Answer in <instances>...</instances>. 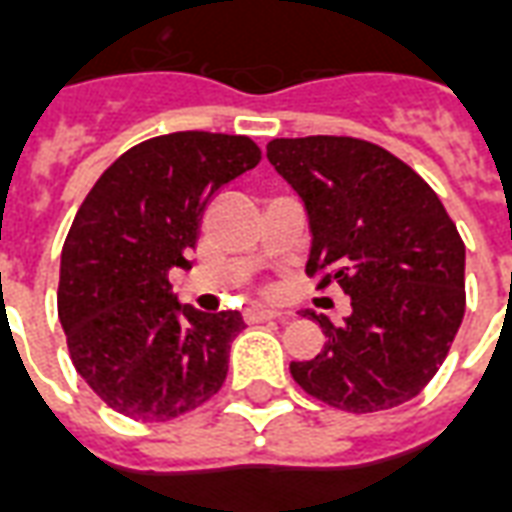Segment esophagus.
<instances>
[{
  "instance_id": "obj_1",
  "label": "esophagus",
  "mask_w": 512,
  "mask_h": 512,
  "mask_svg": "<svg viewBox=\"0 0 512 512\" xmlns=\"http://www.w3.org/2000/svg\"><path fill=\"white\" fill-rule=\"evenodd\" d=\"M280 318L278 310H267V307H251L248 313H245V321L248 324H264V321H275Z\"/></svg>"
}]
</instances>
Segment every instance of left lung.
I'll list each match as a JSON object with an SVG mask.
<instances>
[{"instance_id": "8db88e82", "label": "left lung", "mask_w": 512, "mask_h": 512, "mask_svg": "<svg viewBox=\"0 0 512 512\" xmlns=\"http://www.w3.org/2000/svg\"><path fill=\"white\" fill-rule=\"evenodd\" d=\"M267 159L310 215L307 275L351 297L343 326L313 315L324 351L291 361L302 391L345 413L418 397L459 332L464 242L443 202L394 153L356 137L272 140Z\"/></svg>"}]
</instances>
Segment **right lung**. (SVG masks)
Returning a JSON list of instances; mask_svg holds the SVG:
<instances>
[{"instance_id":"right-lung-1","label":"right lung","mask_w":512,"mask_h":512,"mask_svg":"<svg viewBox=\"0 0 512 512\" xmlns=\"http://www.w3.org/2000/svg\"><path fill=\"white\" fill-rule=\"evenodd\" d=\"M261 161L242 134L175 132L134 145L83 199L61 248L59 318L72 364L121 416L169 421L224 386L240 313L172 297L210 199Z\"/></svg>"}]
</instances>
